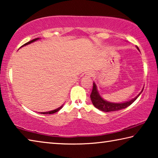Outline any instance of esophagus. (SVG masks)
I'll return each mask as SVG.
<instances>
[{
    "instance_id": "esophagus-1",
    "label": "esophagus",
    "mask_w": 158,
    "mask_h": 158,
    "mask_svg": "<svg viewBox=\"0 0 158 158\" xmlns=\"http://www.w3.org/2000/svg\"><path fill=\"white\" fill-rule=\"evenodd\" d=\"M86 75H87V76H89V77H92L93 76V73H92V71H88Z\"/></svg>"
}]
</instances>
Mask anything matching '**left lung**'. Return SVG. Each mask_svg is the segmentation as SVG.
<instances>
[{
  "label": "left lung",
  "instance_id": "1",
  "mask_svg": "<svg viewBox=\"0 0 158 158\" xmlns=\"http://www.w3.org/2000/svg\"><path fill=\"white\" fill-rule=\"evenodd\" d=\"M139 50V48H137ZM143 87L142 90L141 91V92L138 94L137 96H135L134 98L131 99V100L123 102V103H112V102L107 101L101 97V96L99 94L98 91L97 86L94 82L93 83V89L92 94L90 95L91 100L94 106L96 108L101 110V111L106 112H114V111H117V110H119L121 109L126 108L127 107L133 103V102L136 100V99L139 97L141 93L143 92Z\"/></svg>",
  "mask_w": 158,
  "mask_h": 158
}]
</instances>
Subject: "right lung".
<instances>
[{
    "mask_svg": "<svg viewBox=\"0 0 158 158\" xmlns=\"http://www.w3.org/2000/svg\"><path fill=\"white\" fill-rule=\"evenodd\" d=\"M40 38H36V39H34V40H31V41H28V42H27L26 44H25L24 45H23V46H22L21 47H23V46H27V45H28V44H31V43H32V42H35V41H36L37 40H40ZM63 106H64V105H62V106H61L60 107H58V108H57V109L52 110V111L41 112V114H54V113H55V112H57L59 111V110H60V109H62V107H63Z\"/></svg>",
    "mask_w": 158,
    "mask_h": 158,
    "instance_id": "add662e5",
    "label": "right lung"
}]
</instances>
